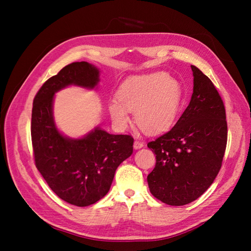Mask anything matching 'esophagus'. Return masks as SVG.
I'll list each match as a JSON object with an SVG mask.
<instances>
[{
  "instance_id": "esophagus-1",
  "label": "esophagus",
  "mask_w": 251,
  "mask_h": 251,
  "mask_svg": "<svg viewBox=\"0 0 251 251\" xmlns=\"http://www.w3.org/2000/svg\"><path fill=\"white\" fill-rule=\"evenodd\" d=\"M143 146H144V143L142 141H139V140H135L134 141V149L135 150L141 149V148H143Z\"/></svg>"
}]
</instances>
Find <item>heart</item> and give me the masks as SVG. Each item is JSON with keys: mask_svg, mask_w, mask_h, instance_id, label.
<instances>
[{"mask_svg": "<svg viewBox=\"0 0 251 251\" xmlns=\"http://www.w3.org/2000/svg\"><path fill=\"white\" fill-rule=\"evenodd\" d=\"M118 100L109 103L115 123L126 126L135 112L136 124L148 134H160L170 128L178 118L182 91L179 82L166 73H151L127 79L118 92Z\"/></svg>", "mask_w": 251, "mask_h": 251, "instance_id": "1", "label": "heart"}]
</instances>
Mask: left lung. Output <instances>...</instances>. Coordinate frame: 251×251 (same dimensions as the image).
<instances>
[{
	"mask_svg": "<svg viewBox=\"0 0 251 251\" xmlns=\"http://www.w3.org/2000/svg\"><path fill=\"white\" fill-rule=\"evenodd\" d=\"M192 100L169 132L148 143L156 165L148 176L150 191L161 202L181 206L198 199L221 169L227 121L221 96L195 66Z\"/></svg>",
	"mask_w": 251,
	"mask_h": 251,
	"instance_id": "8db88e82",
	"label": "left lung"
}]
</instances>
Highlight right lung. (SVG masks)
I'll use <instances>...</instances> for the list:
<instances>
[{
    "label": "right lung",
    "mask_w": 251,
    "mask_h": 251,
    "mask_svg": "<svg viewBox=\"0 0 251 251\" xmlns=\"http://www.w3.org/2000/svg\"><path fill=\"white\" fill-rule=\"evenodd\" d=\"M100 70L87 62L64 67L45 81L33 100L31 140L34 162L49 187L75 206H89L108 194L119 164L133 153L131 135H112L100 127L80 139L64 137L54 125V93L70 85L93 89Z\"/></svg>",
    "instance_id": "add662e5"
}]
</instances>
